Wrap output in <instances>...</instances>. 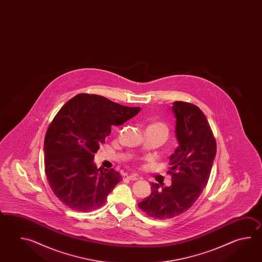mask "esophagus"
<instances>
[{"instance_id":"34e87169","label":"esophagus","mask_w":262,"mask_h":262,"mask_svg":"<svg viewBox=\"0 0 262 262\" xmlns=\"http://www.w3.org/2000/svg\"><path fill=\"white\" fill-rule=\"evenodd\" d=\"M126 178L128 179V180H130V181H137L138 180V176H136V175H127V177Z\"/></svg>"}]
</instances>
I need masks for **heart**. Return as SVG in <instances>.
<instances>
[{
  "label": "heart",
  "mask_w": 262,
  "mask_h": 262,
  "mask_svg": "<svg viewBox=\"0 0 262 262\" xmlns=\"http://www.w3.org/2000/svg\"><path fill=\"white\" fill-rule=\"evenodd\" d=\"M147 128L157 129V130H159V131H161V132L165 134L167 137L168 135V128H167V125L165 123H161V122L150 123Z\"/></svg>",
  "instance_id": "heart-1"
}]
</instances>
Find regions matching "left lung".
Segmentation results:
<instances>
[{
    "instance_id": "left-lung-1",
    "label": "left lung",
    "mask_w": 262,
    "mask_h": 262,
    "mask_svg": "<svg viewBox=\"0 0 262 262\" xmlns=\"http://www.w3.org/2000/svg\"><path fill=\"white\" fill-rule=\"evenodd\" d=\"M178 148L169 157L171 185L159 190L150 184L151 194L138 206L150 217L168 219L186 212L208 184L216 155V141L206 116L194 104L173 103Z\"/></svg>"
}]
</instances>
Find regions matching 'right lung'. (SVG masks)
Masks as SVG:
<instances>
[{
  "mask_svg": "<svg viewBox=\"0 0 262 262\" xmlns=\"http://www.w3.org/2000/svg\"><path fill=\"white\" fill-rule=\"evenodd\" d=\"M140 107L123 106L104 96L79 94L61 106L45 136V173L54 195L77 212L103 206L122 180L113 168L94 164L112 125H122Z\"/></svg>",
  "mask_w": 262,
  "mask_h": 262,
  "instance_id": "add662e5",
  "label": "right lung"
}]
</instances>
